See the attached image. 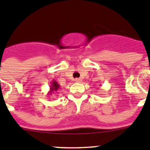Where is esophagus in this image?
<instances>
[{"instance_id":"obj_1","label":"esophagus","mask_w":150,"mask_h":150,"mask_svg":"<svg viewBox=\"0 0 150 150\" xmlns=\"http://www.w3.org/2000/svg\"><path fill=\"white\" fill-rule=\"evenodd\" d=\"M75 81H76V82H82V79H79V78H76V79H75Z\"/></svg>"}]
</instances>
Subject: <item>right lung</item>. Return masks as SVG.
I'll return each instance as SVG.
<instances>
[{
	"instance_id": "1",
	"label": "right lung",
	"mask_w": 150,
	"mask_h": 150,
	"mask_svg": "<svg viewBox=\"0 0 150 150\" xmlns=\"http://www.w3.org/2000/svg\"><path fill=\"white\" fill-rule=\"evenodd\" d=\"M60 88L59 84L58 82H56V80H52V82L50 83V91L48 92V95H51L53 93H54V91H58V89Z\"/></svg>"
}]
</instances>
